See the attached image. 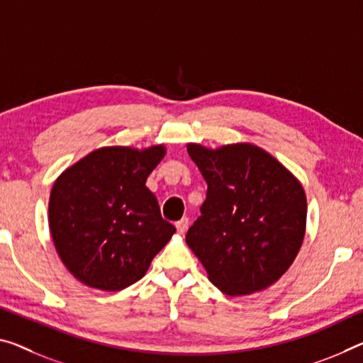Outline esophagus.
Here are the masks:
<instances>
[{
	"instance_id": "1",
	"label": "esophagus",
	"mask_w": 363,
	"mask_h": 363,
	"mask_svg": "<svg viewBox=\"0 0 363 363\" xmlns=\"http://www.w3.org/2000/svg\"><path fill=\"white\" fill-rule=\"evenodd\" d=\"M188 224H189L188 217H183V219H180V220L177 222L175 227H177V230L180 232V233H185L188 230Z\"/></svg>"
}]
</instances>
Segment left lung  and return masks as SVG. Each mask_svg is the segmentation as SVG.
Returning <instances> with one entry per match:
<instances>
[{
	"instance_id": "left-lung-1",
	"label": "left lung",
	"mask_w": 363,
	"mask_h": 363,
	"mask_svg": "<svg viewBox=\"0 0 363 363\" xmlns=\"http://www.w3.org/2000/svg\"><path fill=\"white\" fill-rule=\"evenodd\" d=\"M208 183L186 243L209 281L237 297L274 284L294 263L306 224L305 191L286 167L252 144H188Z\"/></svg>"
}]
</instances>
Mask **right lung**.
I'll list each match as a JSON object with an SVG mask.
<instances>
[{
	"label": "right lung",
	"instance_id": "obj_1",
	"mask_svg": "<svg viewBox=\"0 0 363 363\" xmlns=\"http://www.w3.org/2000/svg\"><path fill=\"white\" fill-rule=\"evenodd\" d=\"M164 155V146L102 147L55 182L50 230L61 261L82 284L108 292L131 286L172 238L175 227L146 186Z\"/></svg>",
	"mask_w": 363,
	"mask_h": 363
}]
</instances>
